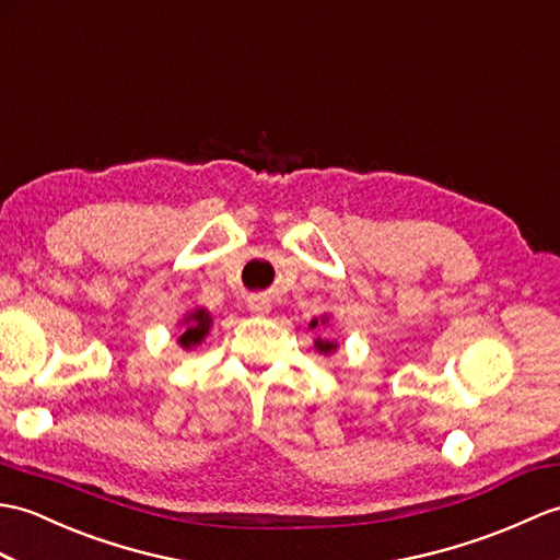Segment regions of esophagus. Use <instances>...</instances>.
Returning <instances> with one entry per match:
<instances>
[{
    "instance_id": "obj_1",
    "label": "esophagus",
    "mask_w": 560,
    "mask_h": 560,
    "mask_svg": "<svg viewBox=\"0 0 560 560\" xmlns=\"http://www.w3.org/2000/svg\"><path fill=\"white\" fill-rule=\"evenodd\" d=\"M248 307H250V312H255V315H269V312H271V303H269V298H265V295L248 298Z\"/></svg>"
}]
</instances>
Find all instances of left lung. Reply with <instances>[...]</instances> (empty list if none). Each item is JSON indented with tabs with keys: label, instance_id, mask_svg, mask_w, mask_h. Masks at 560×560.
Returning <instances> with one entry per match:
<instances>
[{
	"label": "left lung",
	"instance_id": "1",
	"mask_svg": "<svg viewBox=\"0 0 560 560\" xmlns=\"http://www.w3.org/2000/svg\"><path fill=\"white\" fill-rule=\"evenodd\" d=\"M317 324H329V315H327V312H324V315L317 319H312L310 322V329H317ZM315 350H319V353L322 355H331V353H336V350H339V343H336V341H327V339H319V336H317V339H315Z\"/></svg>",
	"mask_w": 560,
	"mask_h": 560
}]
</instances>
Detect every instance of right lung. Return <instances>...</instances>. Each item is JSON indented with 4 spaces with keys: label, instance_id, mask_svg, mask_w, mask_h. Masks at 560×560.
<instances>
[{
    "label": "right lung",
    "instance_id": "obj_1",
    "mask_svg": "<svg viewBox=\"0 0 560 560\" xmlns=\"http://www.w3.org/2000/svg\"><path fill=\"white\" fill-rule=\"evenodd\" d=\"M178 327H180V329H178V331H180L178 346L184 348V350L198 348V346L205 341V336L210 334V327H212L210 310H205V307L190 310L188 315L178 322Z\"/></svg>",
    "mask_w": 560,
    "mask_h": 560
}]
</instances>
